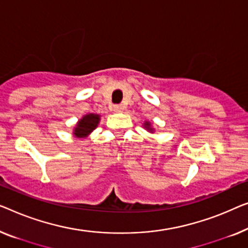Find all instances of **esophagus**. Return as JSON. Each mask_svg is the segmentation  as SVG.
Here are the masks:
<instances>
[{"instance_id":"esophagus-1","label":"esophagus","mask_w":248,"mask_h":248,"mask_svg":"<svg viewBox=\"0 0 248 248\" xmlns=\"http://www.w3.org/2000/svg\"><path fill=\"white\" fill-rule=\"evenodd\" d=\"M123 109H124V107L122 106V105H114L113 106V110L115 113H121V112H123Z\"/></svg>"}]
</instances>
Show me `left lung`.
Here are the masks:
<instances>
[{
    "instance_id": "left-lung-1",
    "label": "left lung",
    "mask_w": 248,
    "mask_h": 248,
    "mask_svg": "<svg viewBox=\"0 0 248 248\" xmlns=\"http://www.w3.org/2000/svg\"><path fill=\"white\" fill-rule=\"evenodd\" d=\"M143 127H144L145 130L150 133H154V128L152 126V124H151V122H149V121H145L144 123H143Z\"/></svg>"
}]
</instances>
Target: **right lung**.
Instances as JSON below:
<instances>
[{
	"label": "right lung",
	"mask_w": 248,
	"mask_h": 248,
	"mask_svg": "<svg viewBox=\"0 0 248 248\" xmlns=\"http://www.w3.org/2000/svg\"><path fill=\"white\" fill-rule=\"evenodd\" d=\"M100 115L95 113H89L79 118L73 130V135L77 139H85L91 135V133L98 126Z\"/></svg>",
	"instance_id": "right-lung-1"
}]
</instances>
